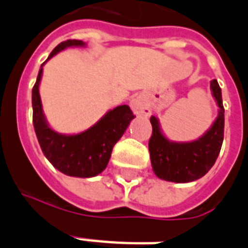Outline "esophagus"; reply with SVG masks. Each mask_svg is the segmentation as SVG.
<instances>
[{"mask_svg":"<svg viewBox=\"0 0 248 248\" xmlns=\"http://www.w3.org/2000/svg\"><path fill=\"white\" fill-rule=\"evenodd\" d=\"M130 105H131L134 113L138 116H151V109L148 108V105L145 104V101L141 97H134L130 101Z\"/></svg>","mask_w":248,"mask_h":248,"instance_id":"esophagus-1","label":"esophagus"}]
</instances>
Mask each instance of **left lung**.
Here are the masks:
<instances>
[{"mask_svg":"<svg viewBox=\"0 0 248 248\" xmlns=\"http://www.w3.org/2000/svg\"><path fill=\"white\" fill-rule=\"evenodd\" d=\"M212 95L219 105V116L212 127L196 141L172 143L162 135L158 121L151 117L152 136L149 152L153 171L159 179L173 183H189L204 176L220 153L224 140V107L221 89L216 79L211 81Z\"/></svg>","mask_w":248,"mask_h":248,"instance_id":"left-lung-1","label":"left lung"}]
</instances>
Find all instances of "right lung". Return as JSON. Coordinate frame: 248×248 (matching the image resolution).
<instances>
[{"mask_svg": "<svg viewBox=\"0 0 248 248\" xmlns=\"http://www.w3.org/2000/svg\"><path fill=\"white\" fill-rule=\"evenodd\" d=\"M83 45L85 42L79 40L64 41L52 50L48 59L65 47ZM41 76L42 68L32 89V107L33 126L44 155L55 169L65 175L76 177L96 176L108 165L113 147L135 117L134 113L128 105H120L109 110L96 124L81 134L68 136L58 134L48 127L42 113L38 93Z\"/></svg>", "mask_w": 248, "mask_h": 248, "instance_id": "right-lung-1", "label": "right lung"}]
</instances>
